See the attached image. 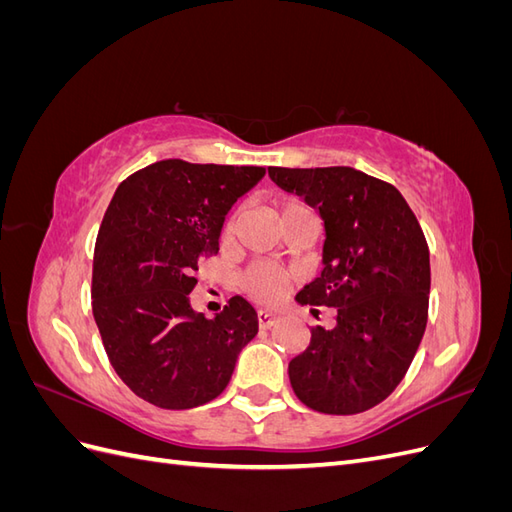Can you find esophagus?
<instances>
[{
  "mask_svg": "<svg viewBox=\"0 0 512 512\" xmlns=\"http://www.w3.org/2000/svg\"><path fill=\"white\" fill-rule=\"evenodd\" d=\"M258 322H260L262 329H271L273 324L277 322V318H275V314L269 312V309H260V312H258Z\"/></svg>",
  "mask_w": 512,
  "mask_h": 512,
  "instance_id": "1",
  "label": "esophagus"
}]
</instances>
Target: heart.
Masks as SVG:
<instances>
[{
	"instance_id": "b5f03b06",
	"label": "heart",
	"mask_w": 512,
	"mask_h": 512,
	"mask_svg": "<svg viewBox=\"0 0 512 512\" xmlns=\"http://www.w3.org/2000/svg\"><path fill=\"white\" fill-rule=\"evenodd\" d=\"M292 205H297V203H292ZM292 205H286L284 209H288ZM237 222H239V211L230 213V218L226 220V226H224V237L226 239L235 235ZM243 284L252 294H256L258 299L271 303V301H277L282 297V292L288 284V275H286V271L271 267V265H254L250 271L245 273Z\"/></svg>"
}]
</instances>
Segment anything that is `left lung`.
<instances>
[{"mask_svg":"<svg viewBox=\"0 0 512 512\" xmlns=\"http://www.w3.org/2000/svg\"><path fill=\"white\" fill-rule=\"evenodd\" d=\"M282 190L324 222L322 271L301 305L335 307L288 365L292 391L324 414H359L389 397L421 346L429 309V247L395 185L350 166H269Z\"/></svg>","mask_w":512,"mask_h":512,"instance_id":"left-lung-1","label":"left lung"}]
</instances>
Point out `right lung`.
Returning a JSON list of instances; mask_svg holds the SVG:
<instances>
[{"instance_id":"right-lung-1","label":"right lung","mask_w":512,"mask_h":512,"mask_svg":"<svg viewBox=\"0 0 512 512\" xmlns=\"http://www.w3.org/2000/svg\"><path fill=\"white\" fill-rule=\"evenodd\" d=\"M265 173L162 160L119 183L104 213L94 318L117 376L153 406L188 410L218 397L258 333L256 309L239 294L207 318L190 292L200 258L220 252L230 207Z\"/></svg>"}]
</instances>
